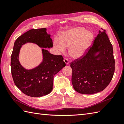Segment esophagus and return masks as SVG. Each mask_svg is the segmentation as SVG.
Returning a JSON list of instances; mask_svg holds the SVG:
<instances>
[{"label": "esophagus", "instance_id": "obj_1", "mask_svg": "<svg viewBox=\"0 0 124 124\" xmlns=\"http://www.w3.org/2000/svg\"><path fill=\"white\" fill-rule=\"evenodd\" d=\"M63 61H64V62L67 65H68V64H69V60H68L67 59H66V58H64Z\"/></svg>", "mask_w": 124, "mask_h": 124}]
</instances>
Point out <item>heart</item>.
<instances>
[{"mask_svg": "<svg viewBox=\"0 0 124 124\" xmlns=\"http://www.w3.org/2000/svg\"><path fill=\"white\" fill-rule=\"evenodd\" d=\"M93 35L85 29L78 27L65 31L62 34L60 41L55 39V48L61 52L65 51V47H69V54L73 58H79L85 53L90 46Z\"/></svg>", "mask_w": 124, "mask_h": 124, "instance_id": "1", "label": "heart"}]
</instances>
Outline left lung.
Segmentation results:
<instances>
[{"instance_id":"1","label":"left lung","mask_w":124,"mask_h":124,"mask_svg":"<svg viewBox=\"0 0 124 124\" xmlns=\"http://www.w3.org/2000/svg\"><path fill=\"white\" fill-rule=\"evenodd\" d=\"M75 90L84 94L101 92L108 86L115 72L113 47L101 28L85 56L71 63Z\"/></svg>"}]
</instances>
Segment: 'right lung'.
Segmentation results:
<instances>
[{
    "label": "right lung",
    "mask_w": 124,
    "mask_h": 124,
    "mask_svg": "<svg viewBox=\"0 0 124 124\" xmlns=\"http://www.w3.org/2000/svg\"><path fill=\"white\" fill-rule=\"evenodd\" d=\"M46 28L31 29L15 41L11 55V72L14 82L22 93L31 97H41L51 93L55 75L65 66L62 55H55L42 49L43 61L38 66L28 70L20 64L18 56L22 46L27 43L41 48H51L53 42Z\"/></svg>",
    "instance_id": "obj_1"
}]
</instances>
